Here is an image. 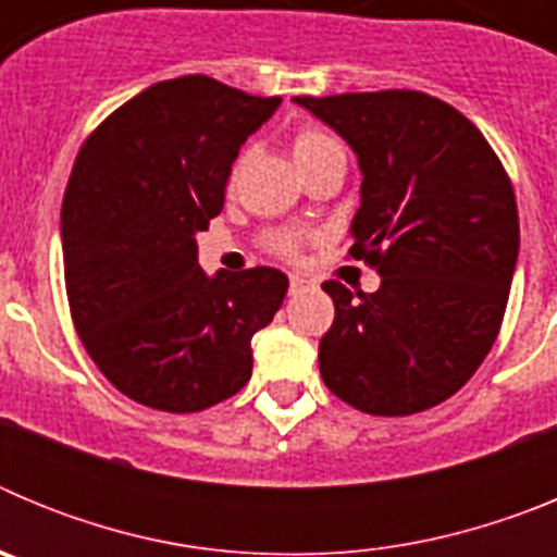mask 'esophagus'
<instances>
[{
    "label": "esophagus",
    "mask_w": 557,
    "mask_h": 557,
    "mask_svg": "<svg viewBox=\"0 0 557 557\" xmlns=\"http://www.w3.org/2000/svg\"><path fill=\"white\" fill-rule=\"evenodd\" d=\"M304 287H307V278H304V275H298V273L289 275V293L298 295V293H304Z\"/></svg>",
    "instance_id": "esophagus-1"
}]
</instances>
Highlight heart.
<instances>
[{
	"label": "heart",
	"mask_w": 557,
	"mask_h": 557,
	"mask_svg": "<svg viewBox=\"0 0 557 557\" xmlns=\"http://www.w3.org/2000/svg\"><path fill=\"white\" fill-rule=\"evenodd\" d=\"M337 141L329 136V133L318 131V127H301V131L293 136V156L298 164L314 159L318 152L329 150ZM304 243H307V234L295 228H273L262 234V248L273 256H282V259H298L304 250Z\"/></svg>",
	"instance_id": "obj_1"
}]
</instances>
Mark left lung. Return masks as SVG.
I'll use <instances>...</instances> for the list:
<instances>
[{
    "label": "left lung",
    "mask_w": 557,
    "mask_h": 557,
    "mask_svg": "<svg viewBox=\"0 0 557 557\" xmlns=\"http://www.w3.org/2000/svg\"><path fill=\"white\" fill-rule=\"evenodd\" d=\"M354 147L362 206L348 256L376 293L323 282L334 323L329 391L368 416H416L455 396L499 337L519 256L513 184L480 127L412 88L295 97Z\"/></svg>",
    "instance_id": "1"
}]
</instances>
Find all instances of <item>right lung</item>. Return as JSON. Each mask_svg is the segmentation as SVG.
I'll return each instance as SVG.
<instances>
[{
  "label": "right lung",
  "mask_w": 557,
  "mask_h": 557,
  "mask_svg": "<svg viewBox=\"0 0 557 557\" xmlns=\"http://www.w3.org/2000/svg\"><path fill=\"white\" fill-rule=\"evenodd\" d=\"M278 97L206 75L161 81L88 133L61 209L72 323L102 376L164 412H200L243 391L250 339L273 321L287 275L206 278L195 234L225 200L231 164Z\"/></svg>",
  "instance_id": "1"
}]
</instances>
